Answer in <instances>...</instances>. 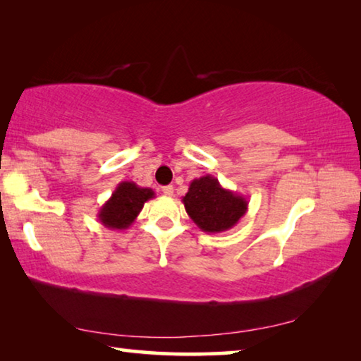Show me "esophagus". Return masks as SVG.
Here are the masks:
<instances>
[{
  "instance_id": "34e87169",
  "label": "esophagus",
  "mask_w": 361,
  "mask_h": 361,
  "mask_svg": "<svg viewBox=\"0 0 361 361\" xmlns=\"http://www.w3.org/2000/svg\"><path fill=\"white\" fill-rule=\"evenodd\" d=\"M162 192L170 197V195H173V186H170V185L169 186H164L162 188Z\"/></svg>"
}]
</instances>
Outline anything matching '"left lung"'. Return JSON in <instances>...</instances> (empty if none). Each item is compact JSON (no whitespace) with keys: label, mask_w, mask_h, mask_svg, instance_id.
I'll return each instance as SVG.
<instances>
[{"label":"left lung","mask_w":361,"mask_h":361,"mask_svg":"<svg viewBox=\"0 0 361 361\" xmlns=\"http://www.w3.org/2000/svg\"><path fill=\"white\" fill-rule=\"evenodd\" d=\"M183 204L189 218L207 234L234 228L248 210V200L243 195L223 188L212 175L192 180Z\"/></svg>","instance_id":"1"}]
</instances>
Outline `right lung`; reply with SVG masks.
I'll use <instances>...</instances> for the list:
<instances>
[{
  "instance_id": "add662e5",
  "label": "right lung",
  "mask_w": 361,
  "mask_h": 361,
  "mask_svg": "<svg viewBox=\"0 0 361 361\" xmlns=\"http://www.w3.org/2000/svg\"><path fill=\"white\" fill-rule=\"evenodd\" d=\"M154 197L149 188H140L133 181H121L99 210V221L109 229L124 231L135 221L146 200Z\"/></svg>"
}]
</instances>
